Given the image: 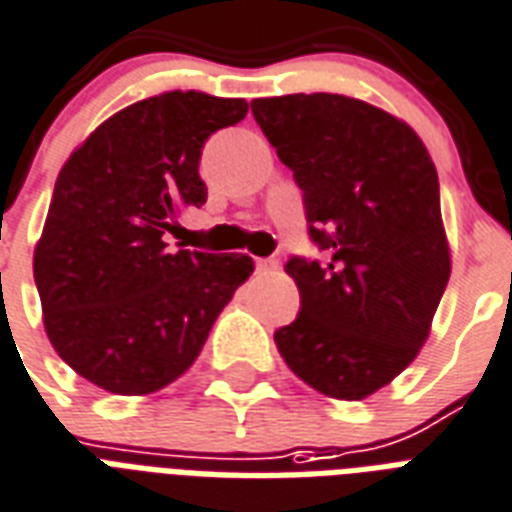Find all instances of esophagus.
I'll return each instance as SVG.
<instances>
[{"label":"esophagus","instance_id":"esophagus-1","mask_svg":"<svg viewBox=\"0 0 512 512\" xmlns=\"http://www.w3.org/2000/svg\"><path fill=\"white\" fill-rule=\"evenodd\" d=\"M277 267H280V261L272 259V256H267V259H256V269H259V272H275Z\"/></svg>","mask_w":512,"mask_h":512}]
</instances>
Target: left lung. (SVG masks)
<instances>
[{"instance_id":"8db88e82","label":"left lung","mask_w":512,"mask_h":512,"mask_svg":"<svg viewBox=\"0 0 512 512\" xmlns=\"http://www.w3.org/2000/svg\"><path fill=\"white\" fill-rule=\"evenodd\" d=\"M251 112L326 251L285 264L301 310L275 331L277 350L312 390L363 400L417 358L449 283L435 165L406 122L358 98H253Z\"/></svg>"}]
</instances>
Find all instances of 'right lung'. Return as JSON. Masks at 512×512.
I'll use <instances>...</instances> for the list:
<instances>
[{
  "label": "right lung",
  "instance_id": "obj_1",
  "mask_svg": "<svg viewBox=\"0 0 512 512\" xmlns=\"http://www.w3.org/2000/svg\"><path fill=\"white\" fill-rule=\"evenodd\" d=\"M245 114V98L152 95L101 122L58 173L34 280L47 339L95 387L149 395L176 382L251 277L245 253L165 243L208 200L197 170L208 136Z\"/></svg>",
  "mask_w": 512,
  "mask_h": 512
}]
</instances>
